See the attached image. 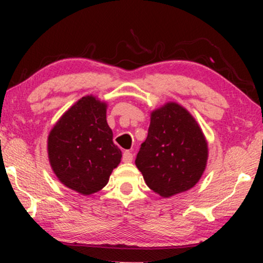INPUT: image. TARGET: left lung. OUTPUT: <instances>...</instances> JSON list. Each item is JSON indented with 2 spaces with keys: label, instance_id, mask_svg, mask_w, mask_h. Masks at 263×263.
Masks as SVG:
<instances>
[{
  "label": "left lung",
  "instance_id": "obj_1",
  "mask_svg": "<svg viewBox=\"0 0 263 263\" xmlns=\"http://www.w3.org/2000/svg\"><path fill=\"white\" fill-rule=\"evenodd\" d=\"M48 152L53 172L68 188L82 195L103 189L122 158L107 125L106 104L92 96L79 100L50 132Z\"/></svg>",
  "mask_w": 263,
  "mask_h": 263
}]
</instances>
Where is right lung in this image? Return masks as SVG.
I'll return each instance as SVG.
<instances>
[{
    "label": "right lung",
    "instance_id": "obj_1",
    "mask_svg": "<svg viewBox=\"0 0 263 263\" xmlns=\"http://www.w3.org/2000/svg\"><path fill=\"white\" fill-rule=\"evenodd\" d=\"M206 163V140L188 111L175 103L153 111L135 159L149 189L164 197L185 192L199 182Z\"/></svg>",
    "mask_w": 263,
    "mask_h": 263
}]
</instances>
